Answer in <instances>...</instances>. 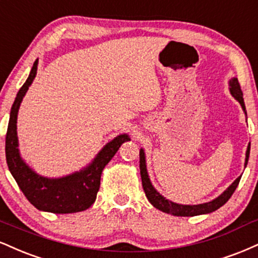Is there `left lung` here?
I'll use <instances>...</instances> for the list:
<instances>
[{"instance_id":"obj_1","label":"left lung","mask_w":258,"mask_h":258,"mask_svg":"<svg viewBox=\"0 0 258 258\" xmlns=\"http://www.w3.org/2000/svg\"><path fill=\"white\" fill-rule=\"evenodd\" d=\"M229 90H231L232 96L237 99L239 103H240L241 108L245 110L243 91H241L240 85H239V82L237 78H233L231 80V88H229ZM249 155H250V144L246 150L245 166H246L247 160H249ZM139 169H141L143 188H144V192L145 195H147V198L149 200V202H150L155 208H157V209L161 210V212L170 214V215H174V216H196V215H201V214H208V213L215 212L216 209H219L220 207H222L223 204L231 198L241 178V176H239V178L235 179L233 184L229 186L227 190L223 192L221 196L216 198V200L208 202V203H204V204H198V206H182V204H176L168 200H166V198L161 196L159 192L153 187L147 172L145 156H144V151L143 150L139 151Z\"/></svg>"}]
</instances>
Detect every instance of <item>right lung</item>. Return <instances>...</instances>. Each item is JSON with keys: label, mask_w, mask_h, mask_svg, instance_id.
<instances>
[{"label": "right lung", "mask_w": 258, "mask_h": 258, "mask_svg": "<svg viewBox=\"0 0 258 258\" xmlns=\"http://www.w3.org/2000/svg\"><path fill=\"white\" fill-rule=\"evenodd\" d=\"M38 60L35 61L26 82L21 86L11 109V117L6 135V160L15 181L27 201L43 212L55 214L78 213L94 204L101 184L102 170L128 136H117L102 149L101 153L86 169L60 179H48L37 175L21 160L18 150L17 117L23 97L37 74Z\"/></svg>", "instance_id": "obj_1"}]
</instances>
